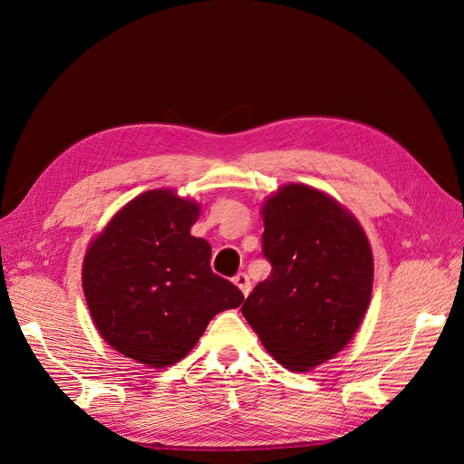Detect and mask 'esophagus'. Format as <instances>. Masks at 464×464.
I'll return each instance as SVG.
<instances>
[{"mask_svg": "<svg viewBox=\"0 0 464 464\" xmlns=\"http://www.w3.org/2000/svg\"><path fill=\"white\" fill-rule=\"evenodd\" d=\"M234 285L242 290L244 296H247V294L251 292V283H249V276L246 273H237L234 276Z\"/></svg>", "mask_w": 464, "mask_h": 464, "instance_id": "obj_1", "label": "esophagus"}]
</instances>
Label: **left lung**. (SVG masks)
<instances>
[{
    "mask_svg": "<svg viewBox=\"0 0 464 464\" xmlns=\"http://www.w3.org/2000/svg\"><path fill=\"white\" fill-rule=\"evenodd\" d=\"M261 215L273 269L242 314L275 360L307 372L339 354L366 315L372 247L354 215L310 186H283Z\"/></svg>",
    "mask_w": 464,
    "mask_h": 464,
    "instance_id": "obj_1",
    "label": "left lung"
}]
</instances>
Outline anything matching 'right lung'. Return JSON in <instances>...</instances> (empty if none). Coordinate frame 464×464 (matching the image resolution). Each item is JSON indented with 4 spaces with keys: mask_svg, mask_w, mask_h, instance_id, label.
<instances>
[{
    "mask_svg": "<svg viewBox=\"0 0 464 464\" xmlns=\"http://www.w3.org/2000/svg\"><path fill=\"white\" fill-rule=\"evenodd\" d=\"M199 203L172 189L137 195L111 217L82 261V290L102 339L149 368L198 344L208 321L244 294L210 271V246L189 234Z\"/></svg>",
    "mask_w": 464,
    "mask_h": 464,
    "instance_id": "right-lung-1",
    "label": "right lung"
}]
</instances>
